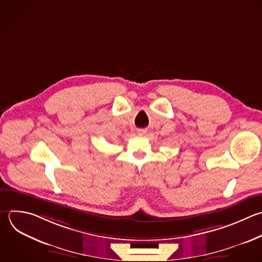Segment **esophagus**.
<instances>
[{"instance_id": "34e87169", "label": "esophagus", "mask_w": 262, "mask_h": 262, "mask_svg": "<svg viewBox=\"0 0 262 262\" xmlns=\"http://www.w3.org/2000/svg\"><path fill=\"white\" fill-rule=\"evenodd\" d=\"M146 133V129H138L137 134L138 135H144Z\"/></svg>"}]
</instances>
